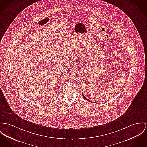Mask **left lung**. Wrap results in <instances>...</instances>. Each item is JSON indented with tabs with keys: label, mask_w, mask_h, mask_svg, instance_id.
<instances>
[{
	"label": "left lung",
	"mask_w": 147,
	"mask_h": 147,
	"mask_svg": "<svg viewBox=\"0 0 147 147\" xmlns=\"http://www.w3.org/2000/svg\"><path fill=\"white\" fill-rule=\"evenodd\" d=\"M82 96L83 97V98H84L86 100H87V101H88L90 102H91V101H90V100H88V99H87V98H86V97L84 96V95L83 94V92H82Z\"/></svg>",
	"instance_id": "obj_1"
}]
</instances>
